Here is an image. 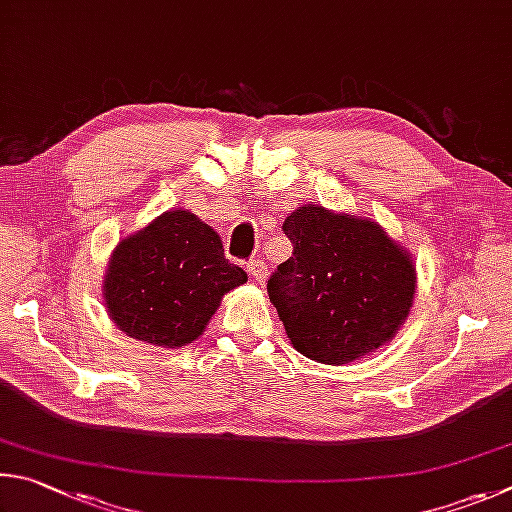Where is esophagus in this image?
<instances>
[{"label":"esophagus","instance_id":"1","mask_svg":"<svg viewBox=\"0 0 512 512\" xmlns=\"http://www.w3.org/2000/svg\"><path fill=\"white\" fill-rule=\"evenodd\" d=\"M247 270H249L251 279H254L256 283H261V285L265 283V279H267V265L263 261H251L247 265Z\"/></svg>","mask_w":512,"mask_h":512}]
</instances>
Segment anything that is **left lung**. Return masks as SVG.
<instances>
[{
	"label": "left lung",
	"instance_id": "8db88e82",
	"mask_svg": "<svg viewBox=\"0 0 512 512\" xmlns=\"http://www.w3.org/2000/svg\"><path fill=\"white\" fill-rule=\"evenodd\" d=\"M292 256L267 294L292 346L321 364H348L387 344L416 292L409 254L380 224L299 206L283 224Z\"/></svg>",
	"mask_w": 512,
	"mask_h": 512
}]
</instances>
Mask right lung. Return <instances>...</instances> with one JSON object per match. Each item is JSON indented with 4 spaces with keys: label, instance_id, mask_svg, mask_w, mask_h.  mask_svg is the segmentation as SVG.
I'll return each mask as SVG.
<instances>
[{
    "label": "right lung",
    "instance_id": "obj_1",
    "mask_svg": "<svg viewBox=\"0 0 512 512\" xmlns=\"http://www.w3.org/2000/svg\"><path fill=\"white\" fill-rule=\"evenodd\" d=\"M245 281L209 224L168 211L116 245L103 297L125 335L175 348L195 342L224 294Z\"/></svg>",
    "mask_w": 512,
    "mask_h": 512
}]
</instances>
